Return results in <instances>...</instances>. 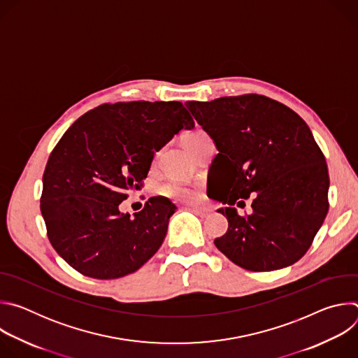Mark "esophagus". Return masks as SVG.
<instances>
[{"label":"esophagus","instance_id":"obj_1","mask_svg":"<svg viewBox=\"0 0 358 358\" xmlns=\"http://www.w3.org/2000/svg\"><path fill=\"white\" fill-rule=\"evenodd\" d=\"M192 211L199 215V217H208L210 215V211L206 210V208H192Z\"/></svg>","mask_w":358,"mask_h":358}]
</instances>
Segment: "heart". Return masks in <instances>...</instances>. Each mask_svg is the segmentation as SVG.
Returning a JSON list of instances; mask_svg holds the SVG:
<instances>
[{"label":"heart","mask_w":358,"mask_h":358,"mask_svg":"<svg viewBox=\"0 0 358 358\" xmlns=\"http://www.w3.org/2000/svg\"><path fill=\"white\" fill-rule=\"evenodd\" d=\"M210 136L202 131V130H194L191 133H187L184 136V143L185 145L192 150L196 144H199L202 140L208 138ZM162 192L169 195V196H173V198H177L180 201H194L198 195V189L187 182H182V181H178V180H171L169 181L167 184H164L162 187Z\"/></svg>","instance_id":"1"}]
</instances>
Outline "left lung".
<instances>
[{
  "label": "left lung",
  "mask_w": 358,
  "mask_h": 358,
  "mask_svg": "<svg viewBox=\"0 0 358 358\" xmlns=\"http://www.w3.org/2000/svg\"><path fill=\"white\" fill-rule=\"evenodd\" d=\"M185 106L218 150L210 169V196L228 206L218 210L228 231L215 246L252 272L297 262L329 211V170L309 126L261 94L192 100ZM250 193L252 211L239 216L231 206H240Z\"/></svg>",
  "instance_id": "left-lung-1"
}]
</instances>
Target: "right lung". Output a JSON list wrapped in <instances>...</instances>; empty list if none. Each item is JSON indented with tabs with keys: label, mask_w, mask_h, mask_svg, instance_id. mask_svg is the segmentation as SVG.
Wrapping results in <instances>:
<instances>
[{
	"label": "right lung",
	"mask_w": 358,
	"mask_h": 358,
	"mask_svg": "<svg viewBox=\"0 0 358 358\" xmlns=\"http://www.w3.org/2000/svg\"><path fill=\"white\" fill-rule=\"evenodd\" d=\"M194 126L180 101L141 100L101 105L65 131L45 167L41 213L66 264L89 278L117 279L159 250L174 203L150 198L133 217L119 206L143 187L155 152Z\"/></svg>",
	"instance_id": "1"
}]
</instances>
